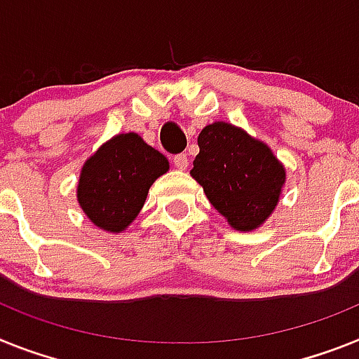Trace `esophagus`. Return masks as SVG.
<instances>
[{"mask_svg": "<svg viewBox=\"0 0 359 359\" xmlns=\"http://www.w3.org/2000/svg\"><path fill=\"white\" fill-rule=\"evenodd\" d=\"M173 166L179 168V170H186L188 168V155L179 154L173 157Z\"/></svg>", "mask_w": 359, "mask_h": 359, "instance_id": "34e87169", "label": "esophagus"}]
</instances>
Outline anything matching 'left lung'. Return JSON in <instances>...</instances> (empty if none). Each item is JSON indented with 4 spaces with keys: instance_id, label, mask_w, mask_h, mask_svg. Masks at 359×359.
Wrapping results in <instances>:
<instances>
[{
    "instance_id": "left-lung-1",
    "label": "left lung",
    "mask_w": 359,
    "mask_h": 359,
    "mask_svg": "<svg viewBox=\"0 0 359 359\" xmlns=\"http://www.w3.org/2000/svg\"><path fill=\"white\" fill-rule=\"evenodd\" d=\"M191 177L215 210L238 231L260 226L278 202L285 170L264 142L240 128L213 123L198 135Z\"/></svg>"
}]
</instances>
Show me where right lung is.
I'll return each instance as SVG.
<instances>
[{
	"mask_svg": "<svg viewBox=\"0 0 359 359\" xmlns=\"http://www.w3.org/2000/svg\"><path fill=\"white\" fill-rule=\"evenodd\" d=\"M168 168V158L137 133H121L86 161L77 201L95 226L119 233L139 215L149 186Z\"/></svg>",
	"mask_w": 359,
	"mask_h": 359,
	"instance_id": "right-lung-1",
	"label": "right lung"
}]
</instances>
